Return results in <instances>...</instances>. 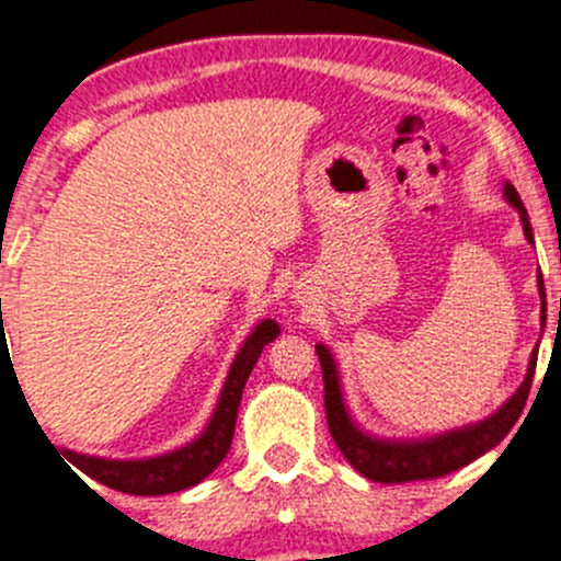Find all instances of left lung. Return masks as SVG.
Listing matches in <instances>:
<instances>
[{"mask_svg":"<svg viewBox=\"0 0 561 561\" xmlns=\"http://www.w3.org/2000/svg\"><path fill=\"white\" fill-rule=\"evenodd\" d=\"M505 197L507 203L516 206L518 214H522L526 241L535 244L526 208L511 181L505 184ZM537 287H540L542 322H546V287H542V276H537ZM317 358H320L322 386H325L328 428H331V437L333 443H336V448L342 450L344 458H347L364 478L375 480V483H410V480H434L443 478V474L456 472V469L467 467L469 461L483 456L485 450H491L494 445H500L502 439L507 437V432L516 426L518 415H522L526 396H529L531 377H535L537 366V347L531 350L529 369H526L522 388H518L494 415L485 417V421L480 423H472V426L467 428H456V432L423 439V443H390V439H377L360 432L353 423V417L347 415V407H344L342 399V386H339L336 364H333L331 353H328L322 344H317Z\"/></svg>","mask_w":561,"mask_h":561,"instance_id":"left-lung-1","label":"left lung"}]
</instances>
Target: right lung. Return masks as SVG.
Wrapping results in <instances>:
<instances>
[{
	"label": "right lung",
	"instance_id": "obj_1",
	"mask_svg": "<svg viewBox=\"0 0 561 561\" xmlns=\"http://www.w3.org/2000/svg\"><path fill=\"white\" fill-rule=\"evenodd\" d=\"M0 312H2V301H0ZM2 331H4V322H2ZM276 336H279V325H276L274 320H263L254 325V331L249 333L244 347H241L239 355H236L233 366H230L228 380H225V388L217 401V410H214L206 432H203L195 443L184 445V448L173 450V454L157 456V458H140V461H113V458L83 456V454H72V450H56V448L54 450L59 456L67 457L73 467L81 469L83 474H89V478L98 480V483L107 485V489L122 491V494L160 496V494H173V491H184L190 489V485H197L203 478H208V474L222 463L225 456H228L230 443H233L241 393H244L249 375H252L263 347L268 342H274ZM8 353L10 350L2 333L0 360L2 355L8 358Z\"/></svg>",
	"mask_w": 561,
	"mask_h": 561
}]
</instances>
